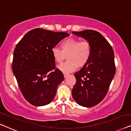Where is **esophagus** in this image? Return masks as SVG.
Here are the masks:
<instances>
[{"instance_id": "34e87169", "label": "esophagus", "mask_w": 131, "mask_h": 131, "mask_svg": "<svg viewBox=\"0 0 131 131\" xmlns=\"http://www.w3.org/2000/svg\"><path fill=\"white\" fill-rule=\"evenodd\" d=\"M68 75H69V74H68V73H64V74H63V75H64V77H65V78H66V77H67L68 76Z\"/></svg>"}]
</instances>
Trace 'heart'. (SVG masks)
Masks as SVG:
<instances>
[{"mask_svg":"<svg viewBox=\"0 0 131 131\" xmlns=\"http://www.w3.org/2000/svg\"><path fill=\"white\" fill-rule=\"evenodd\" d=\"M61 50L54 47L51 54L55 62L61 63L67 57V61L58 66L64 73H69L87 63L91 54V46L87 41H81L77 38H69L60 43Z\"/></svg>","mask_w":131,"mask_h":131,"instance_id":"b5f03b06","label":"heart"}]
</instances>
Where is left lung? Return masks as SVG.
I'll return each mask as SVG.
<instances>
[{
  "mask_svg": "<svg viewBox=\"0 0 131 131\" xmlns=\"http://www.w3.org/2000/svg\"><path fill=\"white\" fill-rule=\"evenodd\" d=\"M73 34L82 37L91 46L87 63L75 73L77 81L72 95L80 106L90 107L104 99L115 74L114 51L106 38L96 31L86 29Z\"/></svg>",
  "mask_w": 131,
  "mask_h": 131,
  "instance_id": "8db88e82",
  "label": "left lung"
}]
</instances>
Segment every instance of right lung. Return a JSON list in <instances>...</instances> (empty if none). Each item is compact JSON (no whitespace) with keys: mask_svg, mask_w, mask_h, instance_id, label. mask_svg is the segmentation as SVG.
<instances>
[{"mask_svg":"<svg viewBox=\"0 0 131 131\" xmlns=\"http://www.w3.org/2000/svg\"><path fill=\"white\" fill-rule=\"evenodd\" d=\"M69 36L36 28L27 32L15 48L13 73L23 96L32 105L45 106L54 98L64 76L56 68L51 49Z\"/></svg>","mask_w":131,"mask_h":131,"instance_id":"obj_1","label":"right lung"}]
</instances>
